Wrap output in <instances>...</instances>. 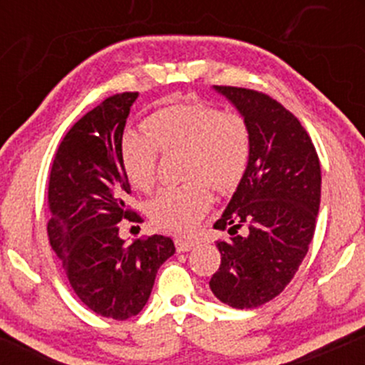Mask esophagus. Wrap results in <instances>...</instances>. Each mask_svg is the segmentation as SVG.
<instances>
[{"label": "esophagus", "mask_w": 365, "mask_h": 365, "mask_svg": "<svg viewBox=\"0 0 365 365\" xmlns=\"http://www.w3.org/2000/svg\"><path fill=\"white\" fill-rule=\"evenodd\" d=\"M175 245H177L178 252H188V250L194 249L195 242H192V240H183V238H177V240H175Z\"/></svg>", "instance_id": "34e87169"}]
</instances>
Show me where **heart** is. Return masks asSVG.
Returning a JSON list of instances; mask_svg holds the SVG:
<instances>
[{
	"label": "heart",
	"instance_id": "obj_1",
	"mask_svg": "<svg viewBox=\"0 0 365 365\" xmlns=\"http://www.w3.org/2000/svg\"><path fill=\"white\" fill-rule=\"evenodd\" d=\"M145 128L148 133L128 130L121 135L125 175L133 188L150 192L159 150H183V175L192 180L163 188L150 200L149 216L159 228L190 233L211 206V187L205 180L226 192L244 178L252 154L249 123L238 113L220 111L206 103H175L150 113Z\"/></svg>",
	"mask_w": 365,
	"mask_h": 365
}]
</instances>
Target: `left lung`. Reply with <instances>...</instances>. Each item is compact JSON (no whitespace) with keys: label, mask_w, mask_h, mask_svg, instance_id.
Here are the masks:
<instances>
[{"label":"left lung","mask_w":365,"mask_h":365,"mask_svg":"<svg viewBox=\"0 0 365 365\" xmlns=\"http://www.w3.org/2000/svg\"><path fill=\"white\" fill-rule=\"evenodd\" d=\"M215 89L249 123L252 154L215 223L232 237L216 242L221 264L209 287L230 307L254 309L284 290L307 254L321 202L319 158L300 121L276 99L242 87Z\"/></svg>","instance_id":"obj_1"}]
</instances>
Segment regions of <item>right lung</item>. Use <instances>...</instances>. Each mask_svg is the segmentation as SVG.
<instances>
[{"label": "right lung", "mask_w": 365, "mask_h": 365, "mask_svg": "<svg viewBox=\"0 0 365 365\" xmlns=\"http://www.w3.org/2000/svg\"><path fill=\"white\" fill-rule=\"evenodd\" d=\"M139 92L106 98L63 137L49 173L48 237L70 287L103 317L125 321L148 304L158 269L175 254L170 237L125 244L121 220L130 211V183L120 156L130 106Z\"/></svg>", "instance_id": "right-lung-1"}]
</instances>
